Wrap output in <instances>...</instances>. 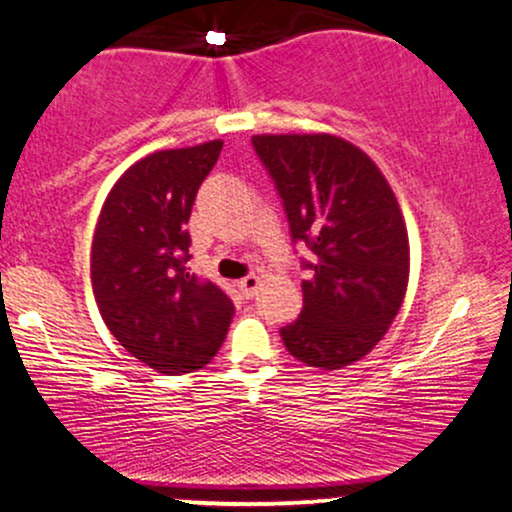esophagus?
<instances>
[{
  "instance_id": "1",
  "label": "esophagus",
  "mask_w": 512,
  "mask_h": 512,
  "mask_svg": "<svg viewBox=\"0 0 512 512\" xmlns=\"http://www.w3.org/2000/svg\"><path fill=\"white\" fill-rule=\"evenodd\" d=\"M257 288H260V276L257 274H248L238 281V291L243 293L245 298H252V295L257 293Z\"/></svg>"
}]
</instances>
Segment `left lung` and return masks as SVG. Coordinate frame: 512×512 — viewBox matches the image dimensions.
<instances>
[{
    "label": "left lung",
    "instance_id": "left-lung-1",
    "mask_svg": "<svg viewBox=\"0 0 512 512\" xmlns=\"http://www.w3.org/2000/svg\"><path fill=\"white\" fill-rule=\"evenodd\" d=\"M293 243L315 257L303 310L281 326L283 346L310 367L338 369L365 357L403 303L410 245L396 195L365 152L336 135H255Z\"/></svg>",
    "mask_w": 512,
    "mask_h": 512
}]
</instances>
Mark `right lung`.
I'll return each mask as SVG.
<instances>
[{
	"instance_id": "obj_1",
	"label": "right lung",
	"mask_w": 512,
	"mask_h": 512,
	"mask_svg": "<svg viewBox=\"0 0 512 512\" xmlns=\"http://www.w3.org/2000/svg\"><path fill=\"white\" fill-rule=\"evenodd\" d=\"M221 140L140 159L104 200L92 240V291L116 341L147 367H205L233 317L226 291L190 272L186 229Z\"/></svg>"
}]
</instances>
